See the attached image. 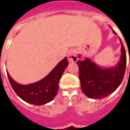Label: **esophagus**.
<instances>
[{
    "label": "esophagus",
    "instance_id": "obj_1",
    "mask_svg": "<svg viewBox=\"0 0 130 130\" xmlns=\"http://www.w3.org/2000/svg\"><path fill=\"white\" fill-rule=\"evenodd\" d=\"M68 59L70 62H76L78 60L77 54L76 50H70L68 54Z\"/></svg>",
    "mask_w": 130,
    "mask_h": 130
}]
</instances>
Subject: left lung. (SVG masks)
<instances>
[{"label":"left lung","instance_id":"1","mask_svg":"<svg viewBox=\"0 0 130 130\" xmlns=\"http://www.w3.org/2000/svg\"><path fill=\"white\" fill-rule=\"evenodd\" d=\"M119 40L121 43V56L119 62L114 67H100L88 58L77 61L82 92L90 99H101L109 96L119 87L123 79L126 67V52L120 38Z\"/></svg>","mask_w":130,"mask_h":130}]
</instances>
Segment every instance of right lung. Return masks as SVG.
Masks as SVG:
<instances>
[{
	"mask_svg": "<svg viewBox=\"0 0 130 130\" xmlns=\"http://www.w3.org/2000/svg\"><path fill=\"white\" fill-rule=\"evenodd\" d=\"M69 64L65 57L45 77L38 82L28 85H22L16 82L7 72L9 80L14 92L21 99L30 104L42 105L52 101L58 90V83Z\"/></svg>",
	"mask_w": 130,
	"mask_h": 130,
	"instance_id": "1",
	"label": "right lung"
}]
</instances>
